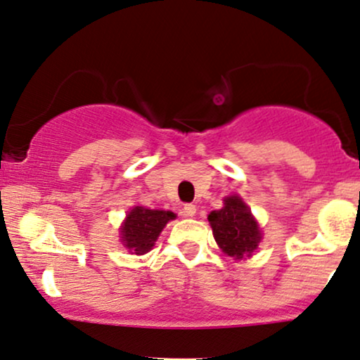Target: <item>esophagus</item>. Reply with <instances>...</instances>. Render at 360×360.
Wrapping results in <instances>:
<instances>
[{
    "label": "esophagus",
    "instance_id": "34e87169",
    "mask_svg": "<svg viewBox=\"0 0 360 360\" xmlns=\"http://www.w3.org/2000/svg\"><path fill=\"white\" fill-rule=\"evenodd\" d=\"M183 214L186 217L195 216V206H194V204H186V206L183 207Z\"/></svg>",
    "mask_w": 360,
    "mask_h": 360
}]
</instances>
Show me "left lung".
Masks as SVG:
<instances>
[{
    "mask_svg": "<svg viewBox=\"0 0 360 360\" xmlns=\"http://www.w3.org/2000/svg\"><path fill=\"white\" fill-rule=\"evenodd\" d=\"M207 219L217 245L234 259L251 257L262 239L261 227L239 195L224 198V207L212 211Z\"/></svg>",
    "mask_w": 360,
    "mask_h": 360,
    "instance_id": "1",
    "label": "left lung"
}]
</instances>
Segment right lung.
Masks as SVG:
<instances>
[{
  "mask_svg": "<svg viewBox=\"0 0 360 360\" xmlns=\"http://www.w3.org/2000/svg\"><path fill=\"white\" fill-rule=\"evenodd\" d=\"M176 214L171 211H159L136 206L127 212L124 222L121 226V243L127 251L143 256L153 249L161 231Z\"/></svg>",
  "mask_w": 360,
  "mask_h": 360,
  "instance_id": "obj_1",
  "label": "right lung"
}]
</instances>
